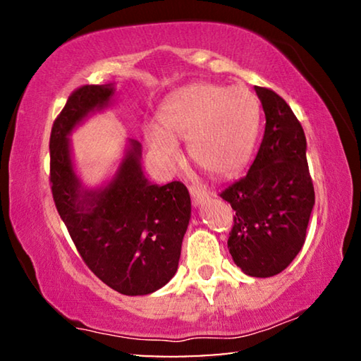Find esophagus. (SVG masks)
<instances>
[{"mask_svg":"<svg viewBox=\"0 0 361 361\" xmlns=\"http://www.w3.org/2000/svg\"><path fill=\"white\" fill-rule=\"evenodd\" d=\"M189 194H191L194 207H200L205 200H209V192H207V189L200 186H195V185L189 186Z\"/></svg>","mask_w":361,"mask_h":361,"instance_id":"34e87169","label":"esophagus"}]
</instances>
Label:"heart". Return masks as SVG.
<instances>
[{
  "label": "heart",
  "instance_id": "b5f03b06",
  "mask_svg": "<svg viewBox=\"0 0 361 361\" xmlns=\"http://www.w3.org/2000/svg\"><path fill=\"white\" fill-rule=\"evenodd\" d=\"M161 126L146 122L145 142L162 166L180 162L176 140H188L189 157L212 176L240 170L255 148L261 108L245 87L195 82L176 90L157 111Z\"/></svg>",
  "mask_w": 361,
  "mask_h": 361
}]
</instances>
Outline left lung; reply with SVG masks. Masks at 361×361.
I'll return each instance as SVG.
<instances>
[{"instance_id": "1", "label": "left lung", "mask_w": 361, "mask_h": 361, "mask_svg": "<svg viewBox=\"0 0 361 361\" xmlns=\"http://www.w3.org/2000/svg\"><path fill=\"white\" fill-rule=\"evenodd\" d=\"M266 114L248 173L219 194L235 210L228 248L247 276L272 277L301 252L315 204L305 135L282 97L255 85Z\"/></svg>"}]
</instances>
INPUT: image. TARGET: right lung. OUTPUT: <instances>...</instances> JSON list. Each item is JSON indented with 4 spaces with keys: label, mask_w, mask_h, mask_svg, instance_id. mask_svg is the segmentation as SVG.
Masks as SVG:
<instances>
[{
    "label": "right lung",
    "mask_w": 361,
    "mask_h": 361,
    "mask_svg": "<svg viewBox=\"0 0 361 361\" xmlns=\"http://www.w3.org/2000/svg\"><path fill=\"white\" fill-rule=\"evenodd\" d=\"M113 95V84L82 85L54 121L52 195L90 271L121 295L143 296L169 283L178 269L191 197L180 181L159 186L146 178L137 140H129L111 180L95 189L82 186L73 166L70 135L87 116L105 109Z\"/></svg>",
    "instance_id": "1"
}]
</instances>
